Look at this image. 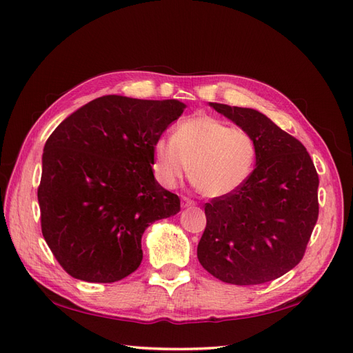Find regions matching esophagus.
<instances>
[{
  "mask_svg": "<svg viewBox=\"0 0 353 353\" xmlns=\"http://www.w3.org/2000/svg\"><path fill=\"white\" fill-rule=\"evenodd\" d=\"M191 206H196V201H193L188 197H181V208H191Z\"/></svg>",
  "mask_w": 353,
  "mask_h": 353,
  "instance_id": "1",
  "label": "esophagus"
}]
</instances>
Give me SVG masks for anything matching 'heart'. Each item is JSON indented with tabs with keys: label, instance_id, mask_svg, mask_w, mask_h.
I'll list each match as a JSON object with an SVG mask.
<instances>
[{
	"label": "heart",
	"instance_id": "heart-1",
	"mask_svg": "<svg viewBox=\"0 0 353 353\" xmlns=\"http://www.w3.org/2000/svg\"><path fill=\"white\" fill-rule=\"evenodd\" d=\"M152 150L154 176L165 188H175L190 174L210 199L237 191L256 162V144L248 131L205 113L179 122L172 138H157Z\"/></svg>",
	"mask_w": 353,
	"mask_h": 353
}]
</instances>
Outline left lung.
Returning a JSON list of instances; mask_svg holds the SVG:
<instances>
[{
    "instance_id": "8db88e82",
    "label": "left lung",
    "mask_w": 353,
    "mask_h": 353,
    "mask_svg": "<svg viewBox=\"0 0 353 353\" xmlns=\"http://www.w3.org/2000/svg\"><path fill=\"white\" fill-rule=\"evenodd\" d=\"M209 105L253 137L256 168L232 194L206 203L199 262L228 284L272 281L302 261L316 223L319 179L314 162L301 141L263 113Z\"/></svg>"
}]
</instances>
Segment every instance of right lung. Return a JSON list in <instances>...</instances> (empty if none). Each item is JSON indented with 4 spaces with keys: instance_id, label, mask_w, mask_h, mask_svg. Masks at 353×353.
Masks as SVG:
<instances>
[{
    "instance_id": "right-lung-1",
    "label": "right lung",
    "mask_w": 353,
    "mask_h": 353,
    "mask_svg": "<svg viewBox=\"0 0 353 353\" xmlns=\"http://www.w3.org/2000/svg\"><path fill=\"white\" fill-rule=\"evenodd\" d=\"M185 108L103 95L50 135L38 188L42 236L73 279H125L143 261L145 228L179 212L178 196L154 178L152 147Z\"/></svg>"
}]
</instances>
